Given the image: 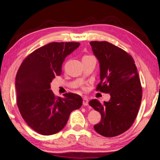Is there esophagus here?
<instances>
[{"mask_svg":"<svg viewBox=\"0 0 160 160\" xmlns=\"http://www.w3.org/2000/svg\"><path fill=\"white\" fill-rule=\"evenodd\" d=\"M83 105L84 106H87L89 105V100L87 97H84L83 98Z\"/></svg>","mask_w":160,"mask_h":160,"instance_id":"1","label":"esophagus"}]
</instances>
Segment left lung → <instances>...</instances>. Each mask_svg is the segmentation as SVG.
I'll use <instances>...</instances> for the list:
<instances>
[{"label":"left lung","mask_w":160,"mask_h":160,"mask_svg":"<svg viewBox=\"0 0 160 160\" xmlns=\"http://www.w3.org/2000/svg\"><path fill=\"white\" fill-rule=\"evenodd\" d=\"M93 54L100 65V82L97 91L109 93L108 102L97 99L89 105L101 114L94 126L98 134L106 137L119 135L134 123L142 102V89L137 68L131 55L108 42H91Z\"/></svg>","instance_id":"obj_1"}]
</instances>
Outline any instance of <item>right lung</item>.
I'll return each instance as SVG.
<instances>
[{
  "label": "right lung",
  "mask_w": 160,
  "mask_h": 160,
  "mask_svg": "<svg viewBox=\"0 0 160 160\" xmlns=\"http://www.w3.org/2000/svg\"><path fill=\"white\" fill-rule=\"evenodd\" d=\"M80 46L78 42H52L37 49L22 62L16 76L17 106L25 121L43 135L63 129L75 109L82 105L81 96L67 93L56 97L51 83L60 76L66 57Z\"/></svg>",
  "instance_id": "1"
}]
</instances>
